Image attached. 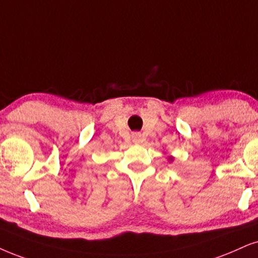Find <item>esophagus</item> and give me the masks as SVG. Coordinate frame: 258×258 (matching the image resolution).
<instances>
[{
    "label": "esophagus",
    "instance_id": "obj_1",
    "mask_svg": "<svg viewBox=\"0 0 258 258\" xmlns=\"http://www.w3.org/2000/svg\"><path fill=\"white\" fill-rule=\"evenodd\" d=\"M133 139H135V142H140V139H142V137H140L139 133H136V135L133 136Z\"/></svg>",
    "mask_w": 258,
    "mask_h": 258
}]
</instances>
